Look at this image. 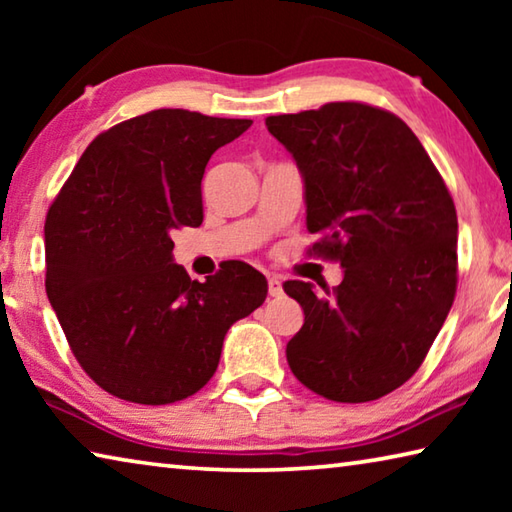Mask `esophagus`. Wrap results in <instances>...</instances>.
<instances>
[{"label": "esophagus", "mask_w": 512, "mask_h": 512, "mask_svg": "<svg viewBox=\"0 0 512 512\" xmlns=\"http://www.w3.org/2000/svg\"><path fill=\"white\" fill-rule=\"evenodd\" d=\"M268 293H271L273 298L282 296V280L277 275H268Z\"/></svg>", "instance_id": "34e87169"}]
</instances>
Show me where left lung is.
I'll return each mask as SVG.
<instances>
[{"instance_id": "obj_1", "label": "left lung", "mask_w": 512, "mask_h": 512, "mask_svg": "<svg viewBox=\"0 0 512 512\" xmlns=\"http://www.w3.org/2000/svg\"><path fill=\"white\" fill-rule=\"evenodd\" d=\"M305 178L309 255L345 268L323 291L282 287L305 311L293 375L332 402L379 400L422 366L458 282L456 207L418 137L393 112L334 101L266 117Z\"/></svg>"}]
</instances>
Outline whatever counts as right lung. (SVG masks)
I'll return each instance as SVG.
<instances>
[{
    "mask_svg": "<svg viewBox=\"0 0 512 512\" xmlns=\"http://www.w3.org/2000/svg\"><path fill=\"white\" fill-rule=\"evenodd\" d=\"M250 124L180 108L121 121L94 137L49 207L47 298L76 361L119 400L201 391L230 325L266 300V277L246 262L198 282L171 257V232L203 223L207 160Z\"/></svg>",
    "mask_w": 512,
    "mask_h": 512,
    "instance_id": "add662e5",
    "label": "right lung"
}]
</instances>
